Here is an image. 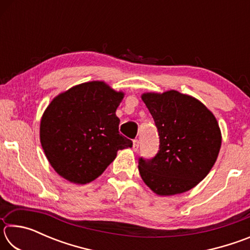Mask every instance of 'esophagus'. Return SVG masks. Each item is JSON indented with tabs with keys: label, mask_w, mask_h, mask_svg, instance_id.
Returning a JSON list of instances; mask_svg holds the SVG:
<instances>
[{
	"label": "esophagus",
	"mask_w": 250,
	"mask_h": 250,
	"mask_svg": "<svg viewBox=\"0 0 250 250\" xmlns=\"http://www.w3.org/2000/svg\"><path fill=\"white\" fill-rule=\"evenodd\" d=\"M132 149H133L134 152L138 151V149H139V141H138V140H133V146H132Z\"/></svg>",
	"instance_id": "34e87169"
}]
</instances>
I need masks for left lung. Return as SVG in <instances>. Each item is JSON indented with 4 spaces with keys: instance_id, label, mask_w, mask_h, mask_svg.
<instances>
[{
    "instance_id": "1",
    "label": "left lung",
    "mask_w": 250,
    "mask_h": 250,
    "mask_svg": "<svg viewBox=\"0 0 250 250\" xmlns=\"http://www.w3.org/2000/svg\"><path fill=\"white\" fill-rule=\"evenodd\" d=\"M141 98L160 137L154 158L139 159L143 182L160 196L189 191L217 160L222 133L216 118L200 100L176 90L146 92Z\"/></svg>"
}]
</instances>
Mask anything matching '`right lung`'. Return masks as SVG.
Masks as SVG:
<instances>
[{
    "mask_svg": "<svg viewBox=\"0 0 250 250\" xmlns=\"http://www.w3.org/2000/svg\"><path fill=\"white\" fill-rule=\"evenodd\" d=\"M124 97L97 80L76 84L50 101L42 116L40 139L57 174L87 184L103 174L118 151L132 146L119 133L116 116Z\"/></svg>",
    "mask_w": 250,
    "mask_h": 250,
    "instance_id": "obj_1",
    "label": "right lung"
}]
</instances>
